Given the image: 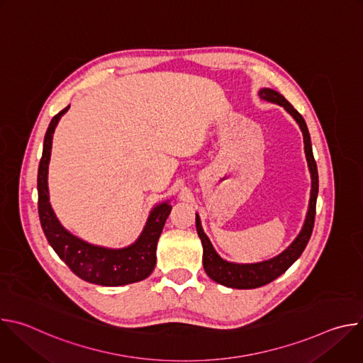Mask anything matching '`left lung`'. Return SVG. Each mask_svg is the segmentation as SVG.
Returning <instances> with one entry per match:
<instances>
[{
    "label": "left lung",
    "mask_w": 363,
    "mask_h": 363,
    "mask_svg": "<svg viewBox=\"0 0 363 363\" xmlns=\"http://www.w3.org/2000/svg\"><path fill=\"white\" fill-rule=\"evenodd\" d=\"M260 99L276 103L281 108L286 109V112L297 122L301 133H303V142H304V153L306 161L310 171V178H312V189H310V199H308V210L306 214L304 224L298 233V235L293 240V242L281 251L279 255L270 258V260H264L260 263H250V264H240V263H231L224 260V258L216 251L214 245L211 244L210 238L202 230L201 218L198 214H195V223H196V233L202 242V264L205 273L208 274L211 280L216 283H220L225 287L231 289H257L266 286L276 280L279 276H281L296 260L301 255L303 250L306 248L310 235L313 231L315 224V216H316V199L319 192V177H318V167L316 161L313 158L312 150V142H310V133L307 129V125L303 119V116L290 105L283 94L279 91L264 87L258 91Z\"/></svg>",
    "instance_id": "left-lung-1"
}]
</instances>
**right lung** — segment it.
<instances>
[{"label": "right lung", "mask_w": 363, "mask_h": 363, "mask_svg": "<svg viewBox=\"0 0 363 363\" xmlns=\"http://www.w3.org/2000/svg\"><path fill=\"white\" fill-rule=\"evenodd\" d=\"M69 108L70 106L51 119L44 136L43 155L38 165V216L44 235L69 269L84 281L111 287L140 281L153 272L157 264L158 240L172 205L169 201L155 205L138 240L123 248H108L90 244L66 230L51 208L47 179L53 133L60 118Z\"/></svg>", "instance_id": "right-lung-1"}]
</instances>
